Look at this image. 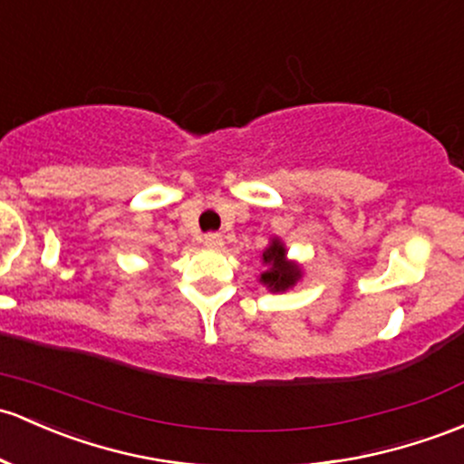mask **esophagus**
<instances>
[{"label":"esophagus","mask_w":464,"mask_h":464,"mask_svg":"<svg viewBox=\"0 0 464 464\" xmlns=\"http://www.w3.org/2000/svg\"><path fill=\"white\" fill-rule=\"evenodd\" d=\"M203 246L210 247V250H218V247L223 246V237H221V234H217V232L206 234V237H203Z\"/></svg>","instance_id":"34e87169"}]
</instances>
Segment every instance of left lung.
<instances>
[{
	"label": "left lung",
	"instance_id": "8db88e82",
	"mask_svg": "<svg viewBox=\"0 0 464 464\" xmlns=\"http://www.w3.org/2000/svg\"><path fill=\"white\" fill-rule=\"evenodd\" d=\"M261 263L266 270L258 276V283L270 292H287L303 278L301 263L287 256L285 243L278 237H272L266 250L261 252Z\"/></svg>",
	"mask_w": 464,
	"mask_h": 464
}]
</instances>
